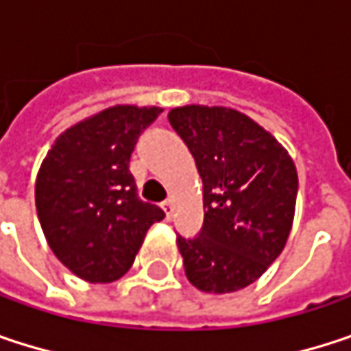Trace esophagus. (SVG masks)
<instances>
[{
    "label": "esophagus",
    "instance_id": "1",
    "mask_svg": "<svg viewBox=\"0 0 351 351\" xmlns=\"http://www.w3.org/2000/svg\"><path fill=\"white\" fill-rule=\"evenodd\" d=\"M162 211H165V215H167V219H171L173 217V213H175V203L169 199V201H165L162 203Z\"/></svg>",
    "mask_w": 351,
    "mask_h": 351
}]
</instances>
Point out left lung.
<instances>
[{
  "mask_svg": "<svg viewBox=\"0 0 351 351\" xmlns=\"http://www.w3.org/2000/svg\"><path fill=\"white\" fill-rule=\"evenodd\" d=\"M203 180V230L176 238L184 274L203 293L226 295L258 280L285 250L299 176L287 148L245 113L221 106L171 109Z\"/></svg>",
  "mask_w": 351,
  "mask_h": 351,
  "instance_id": "8db88e82",
  "label": "left lung"
}]
</instances>
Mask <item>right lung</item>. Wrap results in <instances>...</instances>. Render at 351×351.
<instances>
[{
    "label": "right lung",
    "mask_w": 351,
    "mask_h": 351,
    "mask_svg": "<svg viewBox=\"0 0 351 351\" xmlns=\"http://www.w3.org/2000/svg\"><path fill=\"white\" fill-rule=\"evenodd\" d=\"M162 107L113 106L64 130L36 176V211L54 256L79 278H121L165 211L140 201L130 156Z\"/></svg>",
    "instance_id": "1"
}]
</instances>
